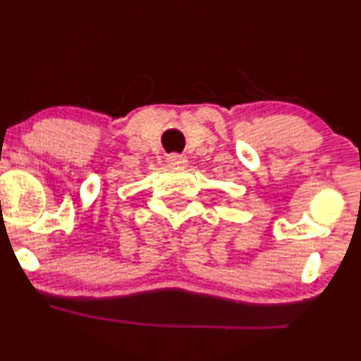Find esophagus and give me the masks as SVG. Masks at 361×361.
I'll list each match as a JSON object with an SVG mask.
<instances>
[{
	"mask_svg": "<svg viewBox=\"0 0 361 361\" xmlns=\"http://www.w3.org/2000/svg\"><path fill=\"white\" fill-rule=\"evenodd\" d=\"M166 163H168V166H171V168H185L186 164H188V161H186V157L180 156V154H171V156H168Z\"/></svg>",
	"mask_w": 361,
	"mask_h": 361,
	"instance_id": "esophagus-1",
	"label": "esophagus"
}]
</instances>
